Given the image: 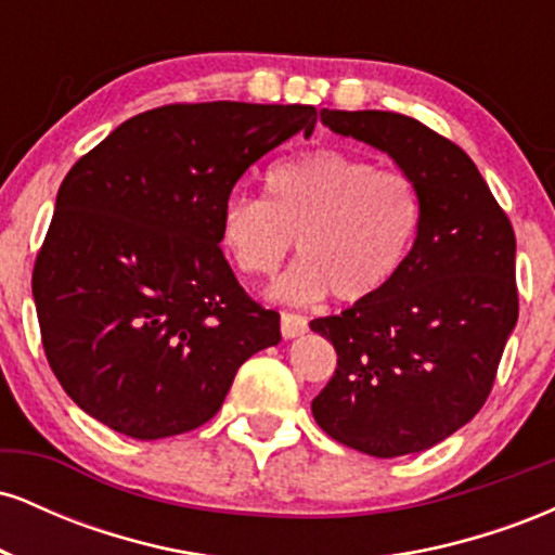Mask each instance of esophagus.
Listing matches in <instances>:
<instances>
[{
	"instance_id": "1",
	"label": "esophagus",
	"mask_w": 555,
	"mask_h": 555,
	"mask_svg": "<svg viewBox=\"0 0 555 555\" xmlns=\"http://www.w3.org/2000/svg\"><path fill=\"white\" fill-rule=\"evenodd\" d=\"M308 331V318L299 313H282V336L284 339H295V336Z\"/></svg>"
}]
</instances>
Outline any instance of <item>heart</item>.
<instances>
[{
  "instance_id": "heart-1",
  "label": "heart",
  "mask_w": 555,
  "mask_h": 555,
  "mask_svg": "<svg viewBox=\"0 0 555 555\" xmlns=\"http://www.w3.org/2000/svg\"><path fill=\"white\" fill-rule=\"evenodd\" d=\"M423 224L415 180L365 158L323 149L266 171V201L232 193L221 206L219 237L234 269L271 279L297 240L302 258L276 295L313 302H365L401 271Z\"/></svg>"
}]
</instances>
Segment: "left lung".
<instances>
[{"instance_id":"obj_1","label":"left lung","mask_w":555,"mask_h":555,"mask_svg":"<svg viewBox=\"0 0 555 555\" xmlns=\"http://www.w3.org/2000/svg\"><path fill=\"white\" fill-rule=\"evenodd\" d=\"M321 119L386 151L415 180L423 224L378 295L310 323L336 349L313 417L362 454H415L467 425L490 397L519 318L514 227L473 158L417 119L341 109Z\"/></svg>"}]
</instances>
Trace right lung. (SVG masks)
Returning a JSON list of instances; mask_svg holds the SVG:
<instances>
[{
  "instance_id": "obj_1",
  "label": "right lung",
  "mask_w": 555,
  "mask_h": 555,
  "mask_svg": "<svg viewBox=\"0 0 555 555\" xmlns=\"http://www.w3.org/2000/svg\"><path fill=\"white\" fill-rule=\"evenodd\" d=\"M315 106L167 104L73 164L34 263L49 367L82 412L140 441L201 428L282 339L221 253V206Z\"/></svg>"
}]
</instances>
